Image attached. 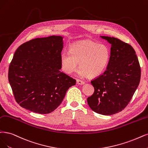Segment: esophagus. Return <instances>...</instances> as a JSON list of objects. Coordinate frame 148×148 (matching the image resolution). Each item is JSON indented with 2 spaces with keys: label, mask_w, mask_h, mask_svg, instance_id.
<instances>
[{
  "label": "esophagus",
  "mask_w": 148,
  "mask_h": 148,
  "mask_svg": "<svg viewBox=\"0 0 148 148\" xmlns=\"http://www.w3.org/2000/svg\"><path fill=\"white\" fill-rule=\"evenodd\" d=\"M77 84L82 85H84L85 84V82L81 80H79V79H77Z\"/></svg>",
  "instance_id": "esophagus-1"
}]
</instances>
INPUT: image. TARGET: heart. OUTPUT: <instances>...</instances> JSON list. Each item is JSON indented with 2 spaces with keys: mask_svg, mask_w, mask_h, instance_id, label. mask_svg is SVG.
<instances>
[{
  "mask_svg": "<svg viewBox=\"0 0 148 148\" xmlns=\"http://www.w3.org/2000/svg\"><path fill=\"white\" fill-rule=\"evenodd\" d=\"M110 57V51L106 45L91 40H84L73 44L69 53L62 54L60 64L64 72L71 74L77 69L79 63V74L92 78L103 73Z\"/></svg>",
  "mask_w": 148,
  "mask_h": 148,
  "instance_id": "b5f03b06",
  "label": "heart"
}]
</instances>
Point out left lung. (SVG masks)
<instances>
[{
  "instance_id": "8db88e82",
  "label": "left lung",
  "mask_w": 148,
  "mask_h": 148,
  "mask_svg": "<svg viewBox=\"0 0 148 148\" xmlns=\"http://www.w3.org/2000/svg\"><path fill=\"white\" fill-rule=\"evenodd\" d=\"M111 45L106 71L91 83L95 92L87 98L92 110L103 115L122 111L139 85L141 69L134 48L118 38L100 36Z\"/></svg>"
}]
</instances>
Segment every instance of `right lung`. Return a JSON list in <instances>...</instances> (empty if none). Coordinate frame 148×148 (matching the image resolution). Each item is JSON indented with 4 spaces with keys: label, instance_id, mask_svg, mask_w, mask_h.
<instances>
[{
    "label": "right lung",
    "instance_id": "1",
    "mask_svg": "<svg viewBox=\"0 0 148 148\" xmlns=\"http://www.w3.org/2000/svg\"><path fill=\"white\" fill-rule=\"evenodd\" d=\"M63 36L38 38L21 45L10 63L8 80L16 102L31 112L49 113L60 105L75 79L61 72Z\"/></svg>",
    "mask_w": 148,
    "mask_h": 148
}]
</instances>
